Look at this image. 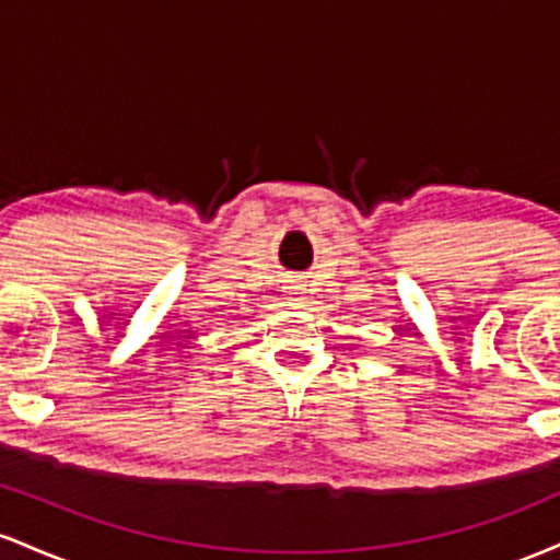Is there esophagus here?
I'll list each match as a JSON object with an SVG mask.
<instances>
[{"instance_id": "esophagus-1", "label": "esophagus", "mask_w": 560, "mask_h": 560, "mask_svg": "<svg viewBox=\"0 0 560 560\" xmlns=\"http://www.w3.org/2000/svg\"><path fill=\"white\" fill-rule=\"evenodd\" d=\"M287 294H289V298H292V300H305L307 298V289H305V284H289L287 287Z\"/></svg>"}]
</instances>
